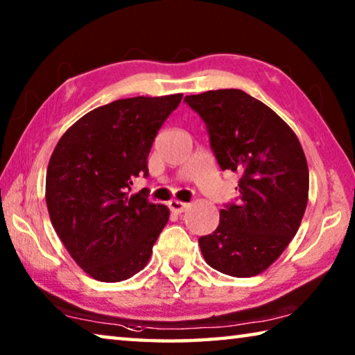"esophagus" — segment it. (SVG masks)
<instances>
[{
  "instance_id": "1",
  "label": "esophagus",
  "mask_w": 355,
  "mask_h": 355,
  "mask_svg": "<svg viewBox=\"0 0 355 355\" xmlns=\"http://www.w3.org/2000/svg\"><path fill=\"white\" fill-rule=\"evenodd\" d=\"M169 208H171L172 213L182 214L183 211H186V209L189 208V203H184V202H180V200H171Z\"/></svg>"
}]
</instances>
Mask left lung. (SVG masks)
<instances>
[{"label": "left lung", "mask_w": 355, "mask_h": 355, "mask_svg": "<svg viewBox=\"0 0 355 355\" xmlns=\"http://www.w3.org/2000/svg\"><path fill=\"white\" fill-rule=\"evenodd\" d=\"M207 125L222 171L239 175L238 202L199 238L205 261L233 277L271 266L296 235L309 200V166L294 131L260 100L239 89L188 95Z\"/></svg>", "instance_id": "1"}]
</instances>
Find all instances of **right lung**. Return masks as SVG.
<instances>
[{
  "label": "right lung",
  "mask_w": 355,
  "mask_h": 355,
  "mask_svg": "<svg viewBox=\"0 0 355 355\" xmlns=\"http://www.w3.org/2000/svg\"><path fill=\"white\" fill-rule=\"evenodd\" d=\"M182 94L133 97L95 107L65 131L46 169L45 199L51 224L78 266L100 282H122L146 268L169 220L147 191V158Z\"/></svg>",
  "instance_id": "right-lung-1"
}]
</instances>
